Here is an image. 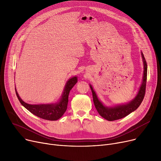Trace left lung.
I'll list each match as a JSON object with an SVG mask.
<instances>
[{"label": "left lung", "instance_id": "8db88e82", "mask_svg": "<svg viewBox=\"0 0 161 161\" xmlns=\"http://www.w3.org/2000/svg\"><path fill=\"white\" fill-rule=\"evenodd\" d=\"M142 56L143 61V65H144V72H143V81L138 91V93L137 96L135 97V98L131 101L130 103L117 106L114 108H108L104 106L102 103L98 99L97 96L92 89V86H90L92 93V98H93V102L95 106L97 109V112L104 119L112 121L121 119V118L125 117V116L128 115L131 112H134L140 106L142 102L143 101V98H144L146 94V82H147V63L145 59L143 54L142 53Z\"/></svg>", "mask_w": 161, "mask_h": 161}]
</instances>
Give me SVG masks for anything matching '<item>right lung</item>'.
<instances>
[{
  "label": "right lung",
  "instance_id": "1",
  "mask_svg": "<svg viewBox=\"0 0 161 161\" xmlns=\"http://www.w3.org/2000/svg\"><path fill=\"white\" fill-rule=\"evenodd\" d=\"M77 78L74 77L67 81L63 94L58 102L54 104H29L23 102L19 97L18 92L15 89V93L20 103L32 114L43 119L49 121H56L61 118L66 110L69 95L72 88L77 83Z\"/></svg>",
  "mask_w": 161,
  "mask_h": 161
}]
</instances>
